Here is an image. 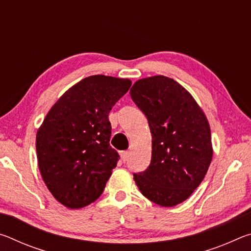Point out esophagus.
Returning <instances> with one entry per match:
<instances>
[{
    "mask_svg": "<svg viewBox=\"0 0 251 251\" xmlns=\"http://www.w3.org/2000/svg\"><path fill=\"white\" fill-rule=\"evenodd\" d=\"M122 158H123V160H126L127 159V157H128V151H122Z\"/></svg>",
    "mask_w": 251,
    "mask_h": 251,
    "instance_id": "34e87169",
    "label": "esophagus"
}]
</instances>
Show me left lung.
Instances as JSON below:
<instances>
[{"mask_svg": "<svg viewBox=\"0 0 251 251\" xmlns=\"http://www.w3.org/2000/svg\"><path fill=\"white\" fill-rule=\"evenodd\" d=\"M129 93L151 133V164L134 174V180L151 201L176 206L194 193L209 168V123L190 93L167 76L138 79Z\"/></svg>", "mask_w": 251, "mask_h": 251, "instance_id": "left-lung-1", "label": "left lung"}]
</instances>
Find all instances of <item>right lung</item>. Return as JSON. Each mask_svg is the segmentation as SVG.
Returning <instances> with one entry per match:
<instances>
[{
    "label": "right lung",
    "instance_id": "obj_1",
    "mask_svg": "<svg viewBox=\"0 0 251 251\" xmlns=\"http://www.w3.org/2000/svg\"><path fill=\"white\" fill-rule=\"evenodd\" d=\"M130 85L127 78L88 76L59 97L37 130L42 178L65 207L83 208L104 192L120 158L109 145L108 114Z\"/></svg>",
    "mask_w": 251,
    "mask_h": 251
}]
</instances>
